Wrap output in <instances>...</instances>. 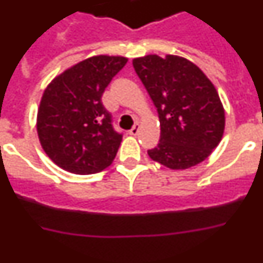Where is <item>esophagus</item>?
Listing matches in <instances>:
<instances>
[{"label": "esophagus", "mask_w": 263, "mask_h": 263, "mask_svg": "<svg viewBox=\"0 0 263 263\" xmlns=\"http://www.w3.org/2000/svg\"><path fill=\"white\" fill-rule=\"evenodd\" d=\"M138 133H139V124H136L133 127H132V129L129 130L130 136H137Z\"/></svg>", "instance_id": "1"}]
</instances>
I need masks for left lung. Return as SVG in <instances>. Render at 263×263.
<instances>
[{
	"label": "left lung",
	"instance_id": "8db88e82",
	"mask_svg": "<svg viewBox=\"0 0 263 263\" xmlns=\"http://www.w3.org/2000/svg\"><path fill=\"white\" fill-rule=\"evenodd\" d=\"M133 67L158 110L159 143L148 157L171 170L201 163L224 134L225 111L211 80L190 60L146 55Z\"/></svg>",
	"mask_w": 263,
	"mask_h": 263
}]
</instances>
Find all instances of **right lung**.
<instances>
[{"instance_id":"1","label":"right lung","mask_w":263,"mask_h":263,"mask_svg":"<svg viewBox=\"0 0 263 263\" xmlns=\"http://www.w3.org/2000/svg\"><path fill=\"white\" fill-rule=\"evenodd\" d=\"M126 62L124 57L88 58L57 76L43 92L36 117L39 141L63 170L89 175L115 159L122 134L113 129L101 96Z\"/></svg>"}]
</instances>
